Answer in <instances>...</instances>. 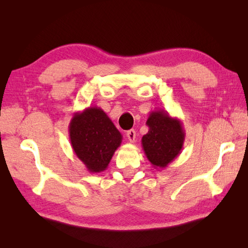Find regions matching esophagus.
Returning a JSON list of instances; mask_svg holds the SVG:
<instances>
[{
  "instance_id": "obj_1",
  "label": "esophagus",
  "mask_w": 248,
  "mask_h": 248,
  "mask_svg": "<svg viewBox=\"0 0 248 248\" xmlns=\"http://www.w3.org/2000/svg\"><path fill=\"white\" fill-rule=\"evenodd\" d=\"M136 136H137L136 130H133V129L129 130V131L127 132V138H128V140L131 142V143H133V142L136 141Z\"/></svg>"
}]
</instances>
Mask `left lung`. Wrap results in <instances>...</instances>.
<instances>
[{"label":"left lung","mask_w":248,"mask_h":248,"mask_svg":"<svg viewBox=\"0 0 248 248\" xmlns=\"http://www.w3.org/2000/svg\"><path fill=\"white\" fill-rule=\"evenodd\" d=\"M149 131L142 137V148L154 169H165L182 152L185 130L182 121L164 110L150 112Z\"/></svg>","instance_id":"8db88e82"}]
</instances>
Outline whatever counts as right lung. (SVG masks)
Masks as SVG:
<instances>
[{"label": "right lung", "instance_id": "right-lung-1", "mask_svg": "<svg viewBox=\"0 0 248 248\" xmlns=\"http://www.w3.org/2000/svg\"><path fill=\"white\" fill-rule=\"evenodd\" d=\"M71 145L90 173L108 167L123 136L102 108L89 107L75 112L69 124Z\"/></svg>", "mask_w": 248, "mask_h": 248}]
</instances>
